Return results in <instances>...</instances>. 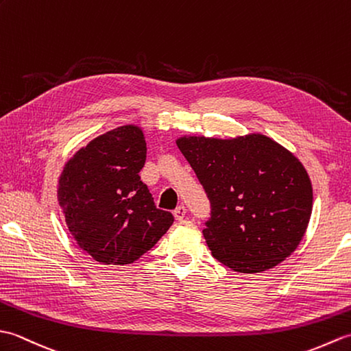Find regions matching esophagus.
Returning <instances> with one entry per match:
<instances>
[{"label":"esophagus","mask_w":351,"mask_h":351,"mask_svg":"<svg viewBox=\"0 0 351 351\" xmlns=\"http://www.w3.org/2000/svg\"><path fill=\"white\" fill-rule=\"evenodd\" d=\"M185 214H187V210H185V206L184 205H180V206H176V210L173 211V215H175V219L180 221V220H182L184 217H185Z\"/></svg>","instance_id":"obj_1"}]
</instances>
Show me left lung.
Listing matches in <instances>:
<instances>
[{
  "label": "left lung",
  "mask_w": 351,
  "mask_h": 351,
  "mask_svg": "<svg viewBox=\"0 0 351 351\" xmlns=\"http://www.w3.org/2000/svg\"><path fill=\"white\" fill-rule=\"evenodd\" d=\"M176 145L210 199L202 232L215 259L259 273L295 250L311 219L312 185L293 154L263 134L181 137Z\"/></svg>",
  "instance_id": "left-lung-1"
}]
</instances>
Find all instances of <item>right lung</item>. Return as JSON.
<instances>
[{"label":"right lung","instance_id":"right-lung-1","mask_svg":"<svg viewBox=\"0 0 351 351\" xmlns=\"http://www.w3.org/2000/svg\"><path fill=\"white\" fill-rule=\"evenodd\" d=\"M146 141L125 125L92 140L72 156L58 180V204L73 240L95 261H137L167 232L173 215L158 210L140 180Z\"/></svg>","mask_w":351,"mask_h":351}]
</instances>
